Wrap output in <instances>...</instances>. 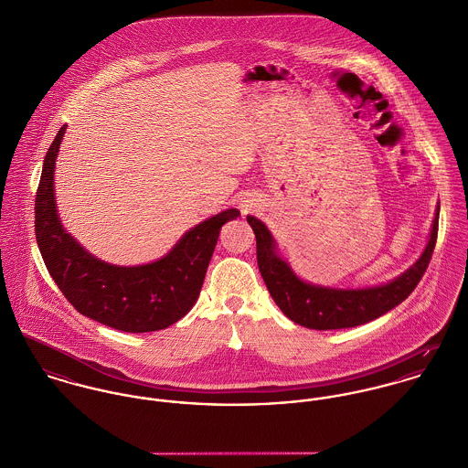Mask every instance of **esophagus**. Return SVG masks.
I'll use <instances>...</instances> for the list:
<instances>
[{"instance_id":"34e87169","label":"esophagus","mask_w":468,"mask_h":468,"mask_svg":"<svg viewBox=\"0 0 468 468\" xmlns=\"http://www.w3.org/2000/svg\"><path fill=\"white\" fill-rule=\"evenodd\" d=\"M255 205H257V203H251V201H244L240 207H242V211H244V213H248V211H251V209L255 208Z\"/></svg>"}]
</instances>
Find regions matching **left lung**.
Returning a JSON list of instances; mask_svg holds the SVG:
<instances>
[{"label":"left lung","mask_w":468,"mask_h":468,"mask_svg":"<svg viewBox=\"0 0 468 468\" xmlns=\"http://www.w3.org/2000/svg\"><path fill=\"white\" fill-rule=\"evenodd\" d=\"M440 205L434 211L427 244L415 263L397 278L357 289L324 287L298 276L278 253V242L269 228L253 215L248 222L257 237L259 269L269 294L291 321L312 330H335L364 324L400 305L423 276L438 237Z\"/></svg>","instance_id":"1"}]
</instances>
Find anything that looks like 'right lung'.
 <instances>
[{
  "label": "right lung",
  "mask_w": 468,
  "mask_h": 468,
  "mask_svg": "<svg viewBox=\"0 0 468 468\" xmlns=\"http://www.w3.org/2000/svg\"><path fill=\"white\" fill-rule=\"evenodd\" d=\"M68 125L53 140L36 196V239L47 269L82 315L122 332L163 330L196 305L220 228L237 217L224 209L190 228L161 259L116 265L97 259L60 222L55 203V161Z\"/></svg>",
  "instance_id": "1"
}]
</instances>
